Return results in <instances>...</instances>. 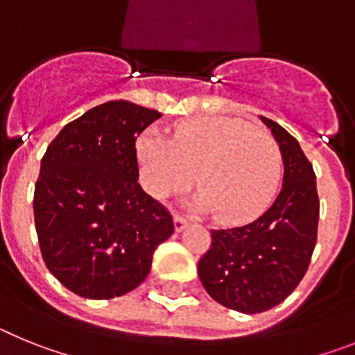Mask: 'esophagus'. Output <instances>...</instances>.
<instances>
[{"label": "esophagus", "instance_id": "obj_1", "mask_svg": "<svg viewBox=\"0 0 355 355\" xmlns=\"http://www.w3.org/2000/svg\"><path fill=\"white\" fill-rule=\"evenodd\" d=\"M173 223H175V230H177V232H182V230L186 229L187 225H189V221H187L186 218H182V216L175 214V218H173Z\"/></svg>", "mask_w": 355, "mask_h": 355}]
</instances>
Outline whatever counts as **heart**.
<instances>
[{"mask_svg":"<svg viewBox=\"0 0 355 355\" xmlns=\"http://www.w3.org/2000/svg\"><path fill=\"white\" fill-rule=\"evenodd\" d=\"M141 177L150 195L168 198L195 182L200 212L223 223L254 220L275 196L282 159L275 139L236 118H196L175 126L168 139L146 132L137 141Z\"/></svg>","mask_w":355,"mask_h":355,"instance_id":"heart-1","label":"heart"}]
</instances>
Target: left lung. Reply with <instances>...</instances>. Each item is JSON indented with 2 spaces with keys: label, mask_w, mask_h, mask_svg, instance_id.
Returning a JSON list of instances; mask_svg holds the SVG:
<instances>
[{
  "label": "left lung",
  "mask_w": 355,
  "mask_h": 355,
  "mask_svg": "<svg viewBox=\"0 0 355 355\" xmlns=\"http://www.w3.org/2000/svg\"><path fill=\"white\" fill-rule=\"evenodd\" d=\"M280 148L284 178L273 205L252 223L211 230L198 277L218 304L255 314L279 306L306 275L316 245L320 202L313 166L298 141L263 118Z\"/></svg>",
  "instance_id": "8db88e82"
}]
</instances>
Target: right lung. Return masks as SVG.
Instances as JSON below:
<instances>
[{
    "instance_id": "obj_1",
    "label": "right lung",
    "mask_w": 355,
    "mask_h": 355,
    "mask_svg": "<svg viewBox=\"0 0 355 355\" xmlns=\"http://www.w3.org/2000/svg\"><path fill=\"white\" fill-rule=\"evenodd\" d=\"M160 118L107 101L67 123L41 160L33 216L42 259L80 297L109 300L143 282L173 218L139 186L135 139Z\"/></svg>"
}]
</instances>
